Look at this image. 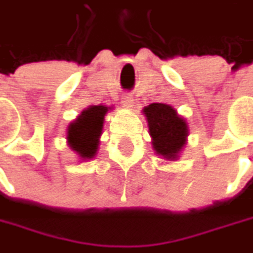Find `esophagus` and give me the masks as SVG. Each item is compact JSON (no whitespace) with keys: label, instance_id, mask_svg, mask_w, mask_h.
Here are the masks:
<instances>
[{"label":"esophagus","instance_id":"34e87169","mask_svg":"<svg viewBox=\"0 0 253 253\" xmlns=\"http://www.w3.org/2000/svg\"><path fill=\"white\" fill-rule=\"evenodd\" d=\"M122 103H124V106L131 108V106L134 105V99H132L131 95H125V96H122Z\"/></svg>","mask_w":253,"mask_h":253}]
</instances>
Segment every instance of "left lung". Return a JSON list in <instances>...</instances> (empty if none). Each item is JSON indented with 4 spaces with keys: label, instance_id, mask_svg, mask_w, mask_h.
Returning a JSON list of instances; mask_svg holds the SVG:
<instances>
[{
    "label": "left lung",
    "instance_id": "left-lung-1",
    "mask_svg": "<svg viewBox=\"0 0 253 253\" xmlns=\"http://www.w3.org/2000/svg\"><path fill=\"white\" fill-rule=\"evenodd\" d=\"M144 114L153 136L154 150L167 160L177 158L189 134L186 121L166 103H151L144 109Z\"/></svg>",
    "mask_w": 253,
    "mask_h": 253
}]
</instances>
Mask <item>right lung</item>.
<instances>
[{
    "instance_id": "right-lung-1",
    "label": "right lung",
    "mask_w": 253,
    "mask_h": 253,
    "mask_svg": "<svg viewBox=\"0 0 253 253\" xmlns=\"http://www.w3.org/2000/svg\"><path fill=\"white\" fill-rule=\"evenodd\" d=\"M106 106H90L82 112V115L69 126L67 141L73 151L82 158H92L98 150V138L103 126V117Z\"/></svg>"
}]
</instances>
